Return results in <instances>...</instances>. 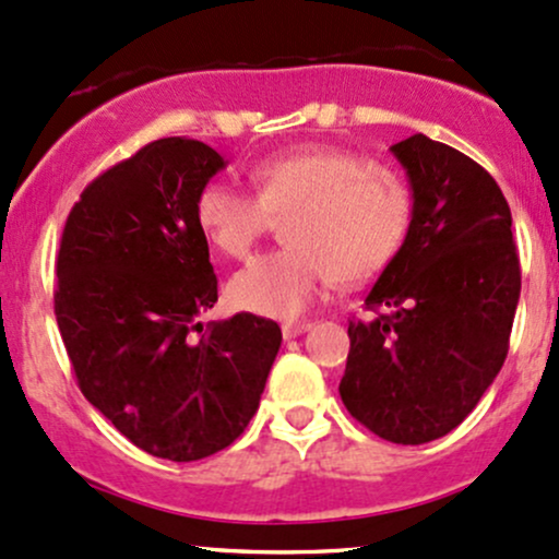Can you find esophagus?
<instances>
[{"label":"esophagus","mask_w":559,"mask_h":559,"mask_svg":"<svg viewBox=\"0 0 559 559\" xmlns=\"http://www.w3.org/2000/svg\"><path fill=\"white\" fill-rule=\"evenodd\" d=\"M305 331H309V322H284L281 325V333H284V338H297V335H301Z\"/></svg>","instance_id":"obj_1"}]
</instances>
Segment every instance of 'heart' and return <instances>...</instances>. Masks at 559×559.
Masks as SVG:
<instances>
[{
    "label": "heart",
    "instance_id": "b5f03b06",
    "mask_svg": "<svg viewBox=\"0 0 559 559\" xmlns=\"http://www.w3.org/2000/svg\"><path fill=\"white\" fill-rule=\"evenodd\" d=\"M254 198L226 181H205L194 221L226 258H247L281 215V250L260 254L228 284L234 307L273 320H297L335 275L356 284L380 273L401 250L414 200L406 181L359 153L305 145L271 153L247 171Z\"/></svg>",
    "mask_w": 559,
    "mask_h": 559
}]
</instances>
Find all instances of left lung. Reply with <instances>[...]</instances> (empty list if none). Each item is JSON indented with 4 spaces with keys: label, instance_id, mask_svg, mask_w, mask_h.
I'll list each match as a JSON object with an SVG mask.
<instances>
[{
    "label": "left lung",
    "instance_id": "obj_1",
    "mask_svg": "<svg viewBox=\"0 0 559 559\" xmlns=\"http://www.w3.org/2000/svg\"><path fill=\"white\" fill-rule=\"evenodd\" d=\"M414 213L401 250L348 322L338 393L369 432L399 445L448 435L474 412L508 356L521 262L506 194L476 160L427 134L390 147Z\"/></svg>",
    "mask_w": 559,
    "mask_h": 559
}]
</instances>
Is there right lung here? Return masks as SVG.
I'll list each match as a JSON object with an SVG mask.
<instances>
[{
  "label": "right lung",
  "mask_w": 559,
  "mask_h": 559,
  "mask_svg": "<svg viewBox=\"0 0 559 559\" xmlns=\"http://www.w3.org/2000/svg\"><path fill=\"white\" fill-rule=\"evenodd\" d=\"M226 160L190 138L140 147L85 187L57 258L53 314L78 385L132 445L200 461L258 412L281 328L218 301L194 198Z\"/></svg>",
  "instance_id": "add662e5"
}]
</instances>
